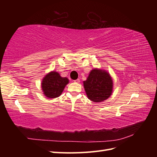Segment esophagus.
I'll list each match as a JSON object with an SVG mask.
<instances>
[{
	"label": "esophagus",
	"instance_id": "1",
	"mask_svg": "<svg viewBox=\"0 0 157 157\" xmlns=\"http://www.w3.org/2000/svg\"><path fill=\"white\" fill-rule=\"evenodd\" d=\"M74 82H76V83H79L80 80H79V79H75V80H74Z\"/></svg>",
	"mask_w": 157,
	"mask_h": 157
}]
</instances>
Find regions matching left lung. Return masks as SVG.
<instances>
[{
	"instance_id": "1",
	"label": "left lung",
	"mask_w": 157,
	"mask_h": 157,
	"mask_svg": "<svg viewBox=\"0 0 157 157\" xmlns=\"http://www.w3.org/2000/svg\"><path fill=\"white\" fill-rule=\"evenodd\" d=\"M84 86L88 98L93 102H102L111 95L113 81L107 72L94 69L90 73Z\"/></svg>"
}]
</instances>
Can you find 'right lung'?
<instances>
[{"instance_id": "right-lung-1", "label": "right lung", "mask_w": 157, "mask_h": 157, "mask_svg": "<svg viewBox=\"0 0 157 157\" xmlns=\"http://www.w3.org/2000/svg\"><path fill=\"white\" fill-rule=\"evenodd\" d=\"M69 79L62 78L57 72L52 71L46 75L43 79L42 88L44 94L48 98H56L61 94Z\"/></svg>"}]
</instances>
